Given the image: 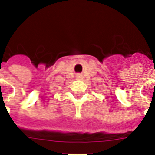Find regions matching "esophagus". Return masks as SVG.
Segmentation results:
<instances>
[{
  "mask_svg": "<svg viewBox=\"0 0 155 155\" xmlns=\"http://www.w3.org/2000/svg\"><path fill=\"white\" fill-rule=\"evenodd\" d=\"M77 78H81V76H77Z\"/></svg>",
  "mask_w": 155,
  "mask_h": 155,
  "instance_id": "esophagus-1",
  "label": "esophagus"
}]
</instances>
